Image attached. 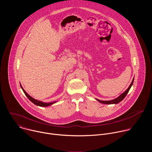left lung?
<instances>
[{
  "label": "left lung",
  "mask_w": 152,
  "mask_h": 152,
  "mask_svg": "<svg viewBox=\"0 0 152 152\" xmlns=\"http://www.w3.org/2000/svg\"><path fill=\"white\" fill-rule=\"evenodd\" d=\"M134 78L133 79V80L132 81V83H131V85H129L128 88L123 93H122L120 96H118L117 98H116V99H115L113 100H109V101H103V100H99V99H96V100L97 101H99L100 103H103V104H117V103H118L119 102H120L121 100H123L124 99V97H126V96L128 93L129 90L131 89V86H132V85L134 83Z\"/></svg>",
  "instance_id": "8db88e82"
}]
</instances>
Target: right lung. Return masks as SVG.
<instances>
[{
	"label": "right lung",
	"mask_w": 152,
	"mask_h": 152,
	"mask_svg": "<svg viewBox=\"0 0 152 152\" xmlns=\"http://www.w3.org/2000/svg\"><path fill=\"white\" fill-rule=\"evenodd\" d=\"M20 86L21 89H22V90L23 91L24 93L25 94V95L27 96V97L30 100V101H31L33 103H34L35 104L37 105V106H42V107H46V106H50V105H52V104L55 103L56 102V101L55 102H50V103H45V102H41V101H39L38 100H36L35 99H34L33 97H32L31 96H30L26 91L23 88L22 86H21V84H20Z\"/></svg>",
	"instance_id": "obj_1"
}]
</instances>
